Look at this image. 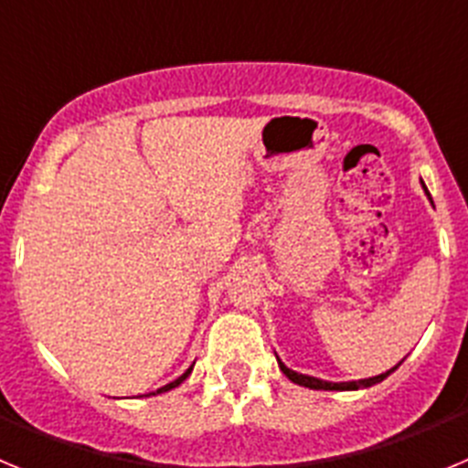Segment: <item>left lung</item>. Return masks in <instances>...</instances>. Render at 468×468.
<instances>
[{
    "mask_svg": "<svg viewBox=\"0 0 468 468\" xmlns=\"http://www.w3.org/2000/svg\"><path fill=\"white\" fill-rule=\"evenodd\" d=\"M427 194H429V192H427ZM279 367H281V370H283V375H285V378H288V379H291V382L300 384V387H309V388H324V391H351V388L373 387V384L382 382V379L387 378V375L391 373V370H396V367H391L388 373L378 375V378L361 379V382H340V384H337V382H324V379H316V378H309V375L295 373V370H291V367H285L281 361H279Z\"/></svg>",
    "mask_w": 468,
    "mask_h": 468,
    "instance_id": "8db88e82",
    "label": "left lung"
}]
</instances>
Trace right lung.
Returning a JSON list of instances; mask_svg holds the SVG:
<instances>
[{"label":"right lung","mask_w":468,"mask_h":468,"mask_svg":"<svg viewBox=\"0 0 468 468\" xmlns=\"http://www.w3.org/2000/svg\"><path fill=\"white\" fill-rule=\"evenodd\" d=\"M189 373H192V367H189V370H187V373H185V375H180V378H177V379H176V382L166 384V387H161V388H159V391H156V394H161V391H168V388H176V387H177V384H183V382H185V379H187V378H189Z\"/></svg>","instance_id":"obj_1"}]
</instances>
